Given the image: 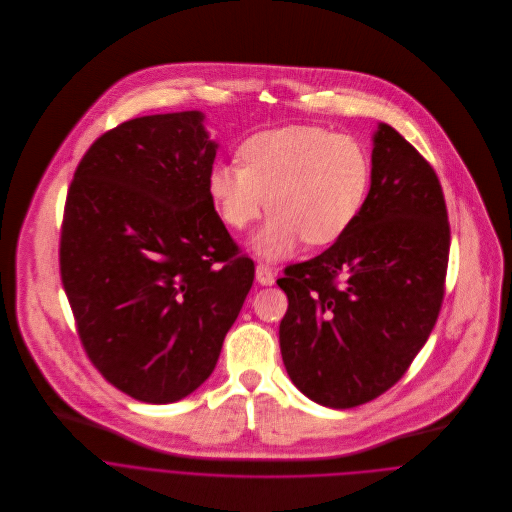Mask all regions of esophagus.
<instances>
[{
    "label": "esophagus",
    "mask_w": 512,
    "mask_h": 512,
    "mask_svg": "<svg viewBox=\"0 0 512 512\" xmlns=\"http://www.w3.org/2000/svg\"><path fill=\"white\" fill-rule=\"evenodd\" d=\"M255 277H257V283H259V285H273V283H275V271H273V267L263 265V263H259V265L255 267Z\"/></svg>",
    "instance_id": "34e87169"
}]
</instances>
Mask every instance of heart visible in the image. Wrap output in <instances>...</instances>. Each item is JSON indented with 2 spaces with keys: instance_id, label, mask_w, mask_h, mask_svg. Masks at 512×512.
<instances>
[{
  "instance_id": "1",
  "label": "heart",
  "mask_w": 512,
  "mask_h": 512,
  "mask_svg": "<svg viewBox=\"0 0 512 512\" xmlns=\"http://www.w3.org/2000/svg\"><path fill=\"white\" fill-rule=\"evenodd\" d=\"M239 162H217L207 193L233 231H245L263 213L271 217L253 237L267 261L342 239L358 221L372 187V156L354 136L321 126L291 124L263 130L239 146Z\"/></svg>"
}]
</instances>
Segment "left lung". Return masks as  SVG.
Returning <instances> with one entry per match:
<instances>
[{"mask_svg": "<svg viewBox=\"0 0 512 512\" xmlns=\"http://www.w3.org/2000/svg\"><path fill=\"white\" fill-rule=\"evenodd\" d=\"M448 251L434 168L390 124H378L372 187L358 221L277 279L289 299L279 346L291 382L339 410L390 390L438 319Z\"/></svg>", "mask_w": 512, "mask_h": 512, "instance_id": "left-lung-1", "label": "left lung"}]
</instances>
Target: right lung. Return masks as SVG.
Masks as SVG:
<instances>
[{
    "mask_svg": "<svg viewBox=\"0 0 512 512\" xmlns=\"http://www.w3.org/2000/svg\"><path fill=\"white\" fill-rule=\"evenodd\" d=\"M199 110L132 118L82 156L68 189L60 275L96 370L146 404L195 392L253 285L207 177L217 142Z\"/></svg>",
    "mask_w": 512,
    "mask_h": 512,
    "instance_id": "1",
    "label": "right lung"
}]
</instances>
